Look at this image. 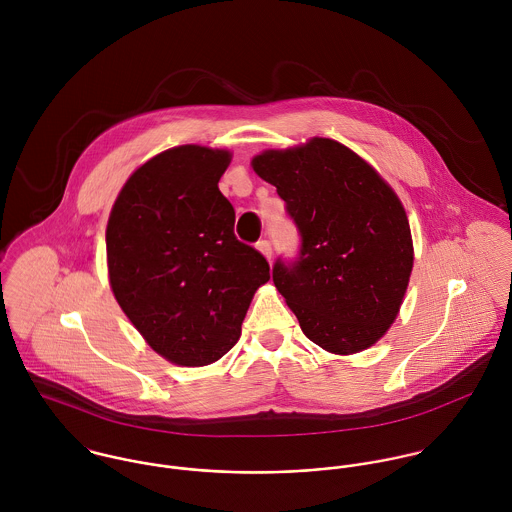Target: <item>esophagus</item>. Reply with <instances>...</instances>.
I'll list each match as a JSON object with an SVG mask.
<instances>
[{
    "instance_id": "obj_1",
    "label": "esophagus",
    "mask_w": 512,
    "mask_h": 512,
    "mask_svg": "<svg viewBox=\"0 0 512 512\" xmlns=\"http://www.w3.org/2000/svg\"><path fill=\"white\" fill-rule=\"evenodd\" d=\"M256 250H258L266 260L272 258V244H270L268 240H260V242L256 244Z\"/></svg>"
}]
</instances>
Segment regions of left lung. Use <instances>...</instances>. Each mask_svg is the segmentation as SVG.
Instances as JSON below:
<instances>
[{"mask_svg":"<svg viewBox=\"0 0 512 512\" xmlns=\"http://www.w3.org/2000/svg\"><path fill=\"white\" fill-rule=\"evenodd\" d=\"M250 165L278 189L301 232L299 260L276 262L272 278L305 337L341 357L372 347L396 321L414 268L394 189L329 138L264 149Z\"/></svg>","mask_w":512,"mask_h":512,"instance_id":"obj_1","label":"left lung"}]
</instances>
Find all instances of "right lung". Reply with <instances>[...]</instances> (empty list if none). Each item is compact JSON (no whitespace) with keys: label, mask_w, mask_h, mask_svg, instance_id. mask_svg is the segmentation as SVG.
<instances>
[{"label":"right lung","mask_w":512,"mask_h":512,"mask_svg":"<svg viewBox=\"0 0 512 512\" xmlns=\"http://www.w3.org/2000/svg\"><path fill=\"white\" fill-rule=\"evenodd\" d=\"M232 153L165 149L120 189L106 226L110 288L147 345L165 361L205 366L240 339L242 321L270 280L266 258L234 236L219 191Z\"/></svg>","instance_id":"add662e5"}]
</instances>
